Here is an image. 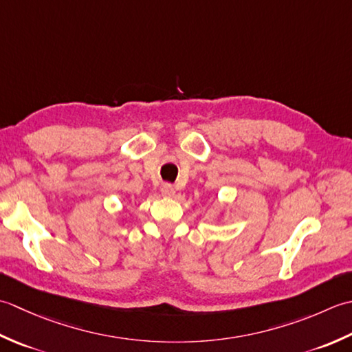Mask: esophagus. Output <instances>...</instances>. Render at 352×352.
Masks as SVG:
<instances>
[{"label":"esophagus","mask_w":352,"mask_h":352,"mask_svg":"<svg viewBox=\"0 0 352 352\" xmlns=\"http://www.w3.org/2000/svg\"><path fill=\"white\" fill-rule=\"evenodd\" d=\"M175 192H176V190H175V186L171 185V184H164V185L161 186V195H162V196L173 197Z\"/></svg>","instance_id":"obj_1"}]
</instances>
